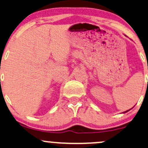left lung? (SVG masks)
Listing matches in <instances>:
<instances>
[{
	"label": "left lung",
	"instance_id": "obj_1",
	"mask_svg": "<svg viewBox=\"0 0 148 148\" xmlns=\"http://www.w3.org/2000/svg\"><path fill=\"white\" fill-rule=\"evenodd\" d=\"M129 110H127V111H126V112H128V111H129Z\"/></svg>",
	"mask_w": 148,
	"mask_h": 148
}]
</instances>
